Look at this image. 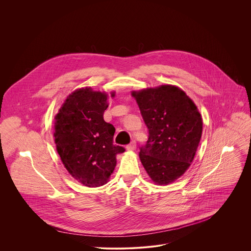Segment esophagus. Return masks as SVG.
<instances>
[{
    "label": "esophagus",
    "mask_w": 251,
    "mask_h": 251,
    "mask_svg": "<svg viewBox=\"0 0 251 251\" xmlns=\"http://www.w3.org/2000/svg\"><path fill=\"white\" fill-rule=\"evenodd\" d=\"M135 149H136V142L135 141H132L131 143L128 144L126 146V150H128V151H134Z\"/></svg>",
    "instance_id": "1"
}]
</instances>
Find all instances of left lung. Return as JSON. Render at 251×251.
Returning a JSON list of instances; mask_svg holds the SVG:
<instances>
[{"label":"left lung","instance_id":"left-lung-1","mask_svg":"<svg viewBox=\"0 0 251 251\" xmlns=\"http://www.w3.org/2000/svg\"><path fill=\"white\" fill-rule=\"evenodd\" d=\"M149 138L139 157L154 183L168 184L190 166L201 139L203 122L194 102L176 86L132 92Z\"/></svg>","mask_w":251,"mask_h":251}]
</instances>
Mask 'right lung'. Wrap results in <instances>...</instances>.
Instances as JSON below:
<instances>
[{"mask_svg": "<svg viewBox=\"0 0 251 251\" xmlns=\"http://www.w3.org/2000/svg\"><path fill=\"white\" fill-rule=\"evenodd\" d=\"M107 97L88 87L76 90L55 117L54 137L62 162L74 179L89 187L106 183L116 155L126 151L113 144L115 127L103 119Z\"/></svg>", "mask_w": 251, "mask_h": 251, "instance_id": "add662e5", "label": "right lung"}]
</instances>
